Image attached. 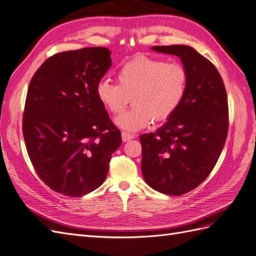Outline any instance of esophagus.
Wrapping results in <instances>:
<instances>
[{"mask_svg": "<svg viewBox=\"0 0 256 256\" xmlns=\"http://www.w3.org/2000/svg\"><path fill=\"white\" fill-rule=\"evenodd\" d=\"M134 138V134H128V132H122V142H128L130 140H132Z\"/></svg>", "mask_w": 256, "mask_h": 256, "instance_id": "34e87169", "label": "esophagus"}]
</instances>
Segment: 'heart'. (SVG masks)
Returning <instances> with one entry per match:
<instances>
[{"mask_svg": "<svg viewBox=\"0 0 256 256\" xmlns=\"http://www.w3.org/2000/svg\"><path fill=\"white\" fill-rule=\"evenodd\" d=\"M118 83L102 80L96 95L113 114L122 113L130 102L134 106L114 120L118 128L134 132L146 128L152 120H166L177 111L187 92L188 72L175 62L138 56L116 72Z\"/></svg>", "mask_w": 256, "mask_h": 256, "instance_id": "b5f03b06", "label": "heart"}]
</instances>
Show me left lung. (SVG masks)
<instances>
[{
    "label": "left lung",
    "mask_w": 256,
    "mask_h": 256,
    "mask_svg": "<svg viewBox=\"0 0 256 256\" xmlns=\"http://www.w3.org/2000/svg\"><path fill=\"white\" fill-rule=\"evenodd\" d=\"M180 58L187 92L177 111L156 132L140 136L145 182L158 192L182 196L202 184L218 161L228 136L226 90L216 68L189 46H154Z\"/></svg>",
    "instance_id": "8db88e82"
}]
</instances>
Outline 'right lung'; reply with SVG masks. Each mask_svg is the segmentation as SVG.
<instances>
[{
  "mask_svg": "<svg viewBox=\"0 0 256 256\" xmlns=\"http://www.w3.org/2000/svg\"><path fill=\"white\" fill-rule=\"evenodd\" d=\"M112 65L106 48L54 54L30 82L23 115L28 157L42 182L67 196L102 184L122 144L96 86Z\"/></svg>",
  "mask_w": 256,
  "mask_h": 256,
  "instance_id": "right-lung-1",
  "label": "right lung"
}]
</instances>
